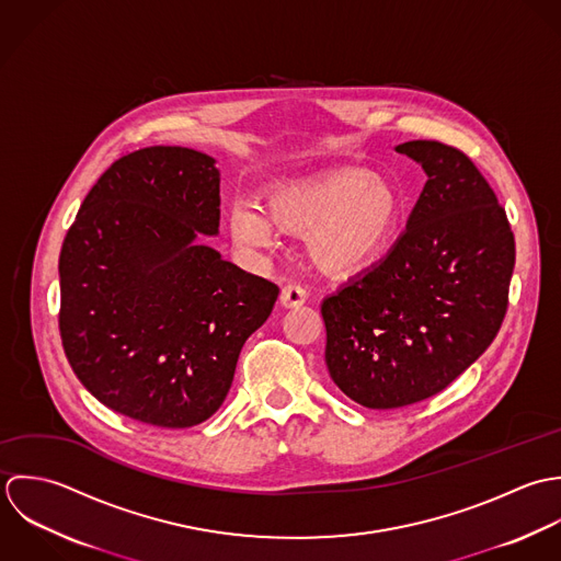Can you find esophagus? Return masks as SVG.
I'll use <instances>...</instances> for the list:
<instances>
[{
    "label": "esophagus",
    "instance_id": "34e87169",
    "mask_svg": "<svg viewBox=\"0 0 561 561\" xmlns=\"http://www.w3.org/2000/svg\"><path fill=\"white\" fill-rule=\"evenodd\" d=\"M308 301V293L306 288L297 286V284H288L286 288H282V295H279V304L284 308H299Z\"/></svg>",
    "mask_w": 561,
    "mask_h": 561
}]
</instances>
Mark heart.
<instances>
[{
	"mask_svg": "<svg viewBox=\"0 0 561 561\" xmlns=\"http://www.w3.org/2000/svg\"><path fill=\"white\" fill-rule=\"evenodd\" d=\"M264 210L242 202L229 208L227 225L236 244L268 249L275 227L306 233L308 253L321 271L355 275L388 251L403 215V195L388 178L346 167L273 184Z\"/></svg>",
	"mask_w": 561,
	"mask_h": 561,
	"instance_id": "b5f03b06",
	"label": "heart"
}]
</instances>
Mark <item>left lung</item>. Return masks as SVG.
I'll return each mask as SVG.
<instances>
[{
	"label": "left lung",
	"mask_w": 561,
	"mask_h": 561,
	"mask_svg": "<svg viewBox=\"0 0 561 561\" xmlns=\"http://www.w3.org/2000/svg\"><path fill=\"white\" fill-rule=\"evenodd\" d=\"M394 149L427 173L405 231L321 306L330 375L370 410L438 394L490 346L516 260L505 210L466 153L438 140Z\"/></svg>",
	"instance_id": "8db88e82"
}]
</instances>
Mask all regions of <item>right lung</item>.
Here are the masks:
<instances>
[{"instance_id":"1","label":"right lung","mask_w":561,"mask_h":561,"mask_svg":"<svg viewBox=\"0 0 561 561\" xmlns=\"http://www.w3.org/2000/svg\"><path fill=\"white\" fill-rule=\"evenodd\" d=\"M217 160L145 147L98 180L69 227L60 337L82 386L131 421L184 430L225 401L244 340L279 288L227 262L202 236L221 219Z\"/></svg>"}]
</instances>
